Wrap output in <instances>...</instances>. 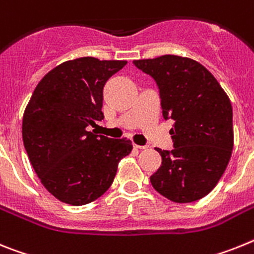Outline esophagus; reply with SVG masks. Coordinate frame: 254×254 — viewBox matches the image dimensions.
Listing matches in <instances>:
<instances>
[{"mask_svg": "<svg viewBox=\"0 0 254 254\" xmlns=\"http://www.w3.org/2000/svg\"><path fill=\"white\" fill-rule=\"evenodd\" d=\"M134 148L136 149H147L148 148V145H139V144H133Z\"/></svg>", "mask_w": 254, "mask_h": 254, "instance_id": "esophagus-1", "label": "esophagus"}]
</instances>
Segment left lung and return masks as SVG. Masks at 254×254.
I'll list each match as a JSON object with an SVG mask.
<instances>
[{
	"label": "left lung",
	"instance_id": "obj_1",
	"mask_svg": "<svg viewBox=\"0 0 254 254\" xmlns=\"http://www.w3.org/2000/svg\"><path fill=\"white\" fill-rule=\"evenodd\" d=\"M133 63L156 80L162 115L175 121L173 151L156 149L162 164L149 178L152 187L176 203L203 198L221 179L234 147L228 94L203 65L188 57L164 55Z\"/></svg>",
	"mask_w": 254,
	"mask_h": 254
}]
</instances>
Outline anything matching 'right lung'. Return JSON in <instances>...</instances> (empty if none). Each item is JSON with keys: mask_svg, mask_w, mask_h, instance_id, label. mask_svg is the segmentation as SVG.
Here are the masks:
<instances>
[{"mask_svg": "<svg viewBox=\"0 0 254 254\" xmlns=\"http://www.w3.org/2000/svg\"><path fill=\"white\" fill-rule=\"evenodd\" d=\"M125 65L96 57L65 61L42 78L26 105L25 151L43 187L64 203L83 206L100 198L133 149L127 138L87 130L103 119L106 81Z\"/></svg>", "mask_w": 254, "mask_h": 254, "instance_id": "add662e5", "label": "right lung"}]
</instances>
